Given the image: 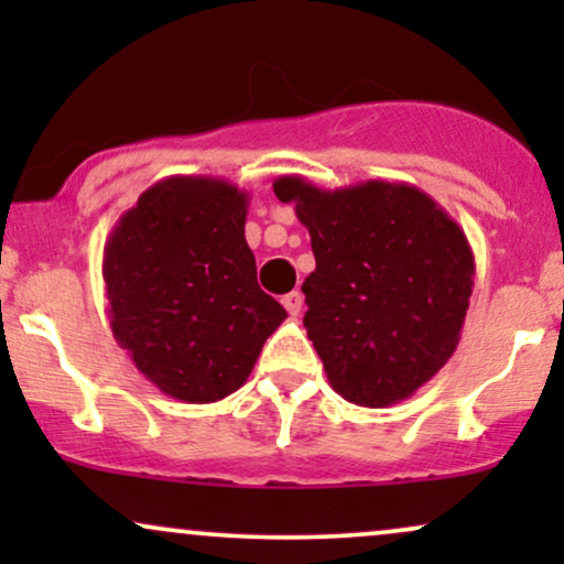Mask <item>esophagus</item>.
<instances>
[{
	"label": "esophagus",
	"instance_id": "34e87169",
	"mask_svg": "<svg viewBox=\"0 0 564 564\" xmlns=\"http://www.w3.org/2000/svg\"><path fill=\"white\" fill-rule=\"evenodd\" d=\"M283 307H286L289 310V315H294V318H296V315H300L302 313V304H304V296L300 294V291H289V294L286 296H283Z\"/></svg>",
	"mask_w": 564,
	"mask_h": 564
}]
</instances>
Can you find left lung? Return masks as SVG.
Listing matches in <instances>:
<instances>
[{
  "label": "left lung",
  "instance_id": "left-lung-1",
  "mask_svg": "<svg viewBox=\"0 0 564 564\" xmlns=\"http://www.w3.org/2000/svg\"><path fill=\"white\" fill-rule=\"evenodd\" d=\"M310 230L304 328L347 403L411 398L451 360L475 286L471 246L416 185L366 180L326 191L300 174L273 183Z\"/></svg>",
  "mask_w": 564,
  "mask_h": 564
}]
</instances>
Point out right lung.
Segmentation results:
<instances>
[{
    "instance_id": "add662e5",
    "label": "right lung",
    "mask_w": 564,
    "mask_h": 564,
    "mask_svg": "<svg viewBox=\"0 0 564 564\" xmlns=\"http://www.w3.org/2000/svg\"><path fill=\"white\" fill-rule=\"evenodd\" d=\"M249 193L219 177H166L113 225L102 249L113 339L183 403H217L249 379L286 310L257 283Z\"/></svg>"
}]
</instances>
